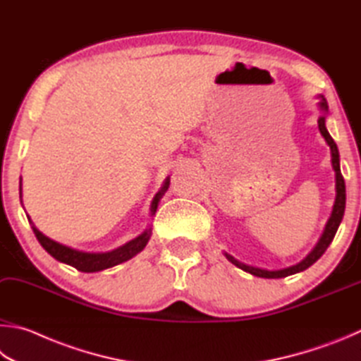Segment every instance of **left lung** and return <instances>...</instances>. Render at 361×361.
Returning a JSON list of instances; mask_svg holds the SVG:
<instances>
[{
  "label": "left lung",
  "mask_w": 361,
  "mask_h": 361,
  "mask_svg": "<svg viewBox=\"0 0 361 361\" xmlns=\"http://www.w3.org/2000/svg\"><path fill=\"white\" fill-rule=\"evenodd\" d=\"M319 109L322 112V116L319 117V130L322 133V136L325 137L326 144L330 145V150H331V164H333V169H334V174H336V200H334V204H333V211H331V216L328 219V222L325 225V230L322 233V236L319 239V243L315 244V247L309 252V255L305 258V260H301L300 263L293 264V267H288V268H283V269H277V271H268V269H262V268H255V267H249V264H244L241 262H238L235 257H231L230 254H225V257L228 258V260L235 264V267L241 268L245 273H250L257 277H264V279H281V277H287V276H292L300 273V271H305L307 269L311 264H314L315 262L319 260V258L325 254V250L328 249V245L331 244L334 235H336V231L341 225V220L344 217V209H345V182H344V177L341 174V166H339V150H338V145L336 142L333 141V137L330 136V133H328L326 126H325V118H326V112H328V103L324 94H319Z\"/></svg>",
  "instance_id": "obj_1"
}]
</instances>
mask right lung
<instances>
[{"label":"right lung","instance_id":"add662e5","mask_svg":"<svg viewBox=\"0 0 361 361\" xmlns=\"http://www.w3.org/2000/svg\"><path fill=\"white\" fill-rule=\"evenodd\" d=\"M168 187H169V177L164 179L161 190L155 195L154 200H152L150 216H155L158 203H160V200L164 195V192L168 190ZM20 198H22V179H20ZM28 222L31 225V228H33V231H35L37 241H39V244L44 249H46L47 254L52 255L55 260L66 263V264H69V267H73L78 271H82V273H97V271L112 268V267H116V264L130 260V258L139 254V252H141L145 245H147L149 239L152 236V228L149 226V228L144 233H141L137 238L131 239V241H128L123 245H120V247L114 249L111 252H82L78 249L68 247V245H63L60 243L54 241V239L47 238L46 235H42V233L36 228L35 224L31 222L30 217H28Z\"/></svg>","mask_w":361,"mask_h":361}]
</instances>
